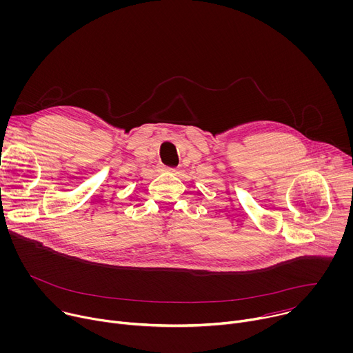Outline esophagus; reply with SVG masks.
Returning <instances> with one entry per match:
<instances>
[{"instance_id": "esophagus-1", "label": "esophagus", "mask_w": 353, "mask_h": 353, "mask_svg": "<svg viewBox=\"0 0 353 353\" xmlns=\"http://www.w3.org/2000/svg\"><path fill=\"white\" fill-rule=\"evenodd\" d=\"M159 170H161V172H170V173L176 172V169H174V168H169V166H161V168H159Z\"/></svg>"}]
</instances>
